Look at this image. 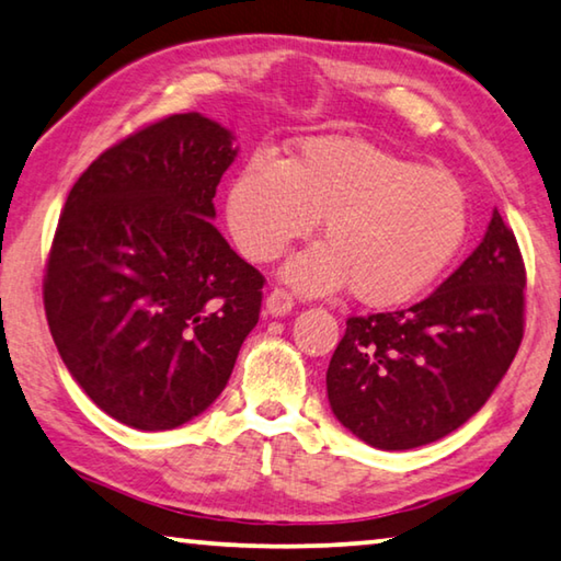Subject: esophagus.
Returning <instances> with one entry per match:
<instances>
[{
    "label": "esophagus",
    "mask_w": 561,
    "mask_h": 561,
    "mask_svg": "<svg viewBox=\"0 0 561 561\" xmlns=\"http://www.w3.org/2000/svg\"><path fill=\"white\" fill-rule=\"evenodd\" d=\"M291 307H295V297H291L287 289H272L270 295H266V312L272 317L289 314Z\"/></svg>",
    "instance_id": "1"
}]
</instances>
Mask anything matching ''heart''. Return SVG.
<instances>
[{"label":"heart","mask_w":561,"mask_h":561,"mask_svg":"<svg viewBox=\"0 0 561 561\" xmlns=\"http://www.w3.org/2000/svg\"><path fill=\"white\" fill-rule=\"evenodd\" d=\"M317 219L327 244L297 254L284 279L309 295L350 282L352 297L371 307L424 291L469 229L455 176L362 139H307L287 162L254 154L229 184L227 227L249 262L277 260Z\"/></svg>","instance_id":"obj_1"}]
</instances>
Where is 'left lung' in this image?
Masks as SVG:
<instances>
[{
    "instance_id": "8db88e82",
    "label": "left lung",
    "mask_w": 561,
    "mask_h": 561,
    "mask_svg": "<svg viewBox=\"0 0 561 561\" xmlns=\"http://www.w3.org/2000/svg\"><path fill=\"white\" fill-rule=\"evenodd\" d=\"M527 272L494 209L455 274L412 307L346 319L327 369L332 412L377 449H414L459 430L492 397L524 336Z\"/></svg>"
}]
</instances>
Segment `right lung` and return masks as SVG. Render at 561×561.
<instances>
[{
	"instance_id": "add662e5",
	"label": "right lung",
	"mask_w": 561,
	"mask_h": 561,
	"mask_svg": "<svg viewBox=\"0 0 561 561\" xmlns=\"http://www.w3.org/2000/svg\"><path fill=\"white\" fill-rule=\"evenodd\" d=\"M232 131L199 112L147 124L75 182L44 270V312L87 397L135 430H174L227 387L264 277L219 229Z\"/></svg>"
}]
</instances>
